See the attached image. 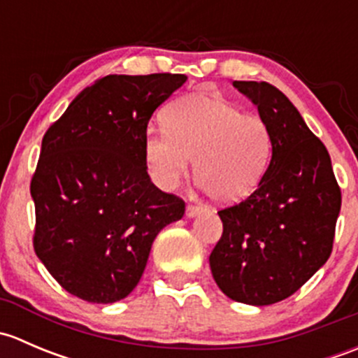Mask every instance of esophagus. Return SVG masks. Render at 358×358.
<instances>
[{
	"mask_svg": "<svg viewBox=\"0 0 358 358\" xmlns=\"http://www.w3.org/2000/svg\"><path fill=\"white\" fill-rule=\"evenodd\" d=\"M202 211H204V208H202V206H196V204L187 206V216H189V218H194V216L201 215Z\"/></svg>",
	"mask_w": 358,
	"mask_h": 358,
	"instance_id": "obj_1",
	"label": "esophagus"
}]
</instances>
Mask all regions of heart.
<instances>
[{
  "label": "heart",
  "instance_id": "heart-1",
  "mask_svg": "<svg viewBox=\"0 0 358 358\" xmlns=\"http://www.w3.org/2000/svg\"><path fill=\"white\" fill-rule=\"evenodd\" d=\"M164 133H149L143 159L154 183L171 190L189 175L215 202L234 204L258 189L272 152L268 126L206 93L175 100L162 112Z\"/></svg>",
  "mask_w": 358,
  "mask_h": 358
}]
</instances>
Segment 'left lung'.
I'll list each match as a JSON object with an SVG mask.
<instances>
[{
    "label": "left lung",
    "mask_w": 358,
    "mask_h": 358,
    "mask_svg": "<svg viewBox=\"0 0 358 358\" xmlns=\"http://www.w3.org/2000/svg\"><path fill=\"white\" fill-rule=\"evenodd\" d=\"M258 107L272 159L258 189L220 209L223 234L209 255L230 299L272 305L294 294L331 256L341 189L326 145L286 95L265 81H234Z\"/></svg>",
    "instance_id": "1"
}]
</instances>
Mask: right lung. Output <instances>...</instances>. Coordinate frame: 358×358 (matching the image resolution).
Listing matches in <instances>:
<instances>
[{
    "mask_svg": "<svg viewBox=\"0 0 358 358\" xmlns=\"http://www.w3.org/2000/svg\"><path fill=\"white\" fill-rule=\"evenodd\" d=\"M185 74H110L83 90L43 136L31 180L32 244L67 292L114 303L140 282L154 239L185 213L147 173L154 110Z\"/></svg>",
    "mask_w": 358,
    "mask_h": 358,
    "instance_id": "add662e5",
    "label": "right lung"
}]
</instances>
